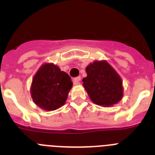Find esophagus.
<instances>
[{
    "mask_svg": "<svg viewBox=\"0 0 155 155\" xmlns=\"http://www.w3.org/2000/svg\"><path fill=\"white\" fill-rule=\"evenodd\" d=\"M81 79V77H77V78H74V80H73L74 84H80Z\"/></svg>",
    "mask_w": 155,
    "mask_h": 155,
    "instance_id": "obj_1",
    "label": "esophagus"
}]
</instances>
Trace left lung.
Returning a JSON list of instances; mask_svg holds the SVG:
<instances>
[{"label":"left lung","mask_w":155,"mask_h":155,"mask_svg":"<svg viewBox=\"0 0 155 155\" xmlns=\"http://www.w3.org/2000/svg\"><path fill=\"white\" fill-rule=\"evenodd\" d=\"M86 72L83 86L94 103L109 107L122 99V79L107 61H94L86 68Z\"/></svg>","instance_id":"left-lung-1"}]
</instances>
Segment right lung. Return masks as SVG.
I'll use <instances>...</instances> for the list:
<instances>
[{
	"instance_id": "obj_1",
	"label": "right lung",
	"mask_w": 155,
	"mask_h": 155,
	"mask_svg": "<svg viewBox=\"0 0 155 155\" xmlns=\"http://www.w3.org/2000/svg\"><path fill=\"white\" fill-rule=\"evenodd\" d=\"M73 83L69 75L53 64H44L32 79L31 98L39 108L46 111L59 109L65 104Z\"/></svg>"
}]
</instances>
